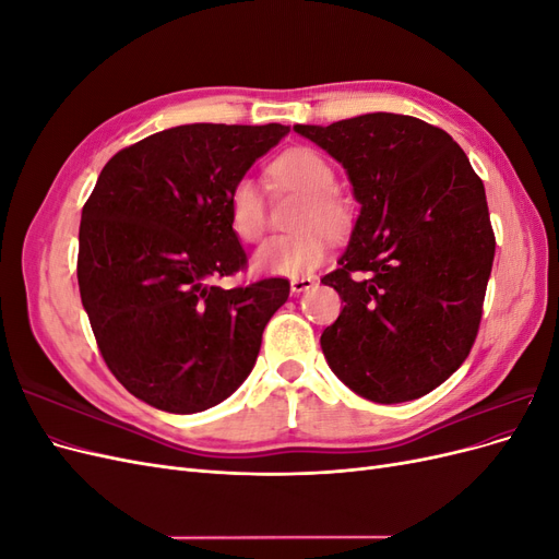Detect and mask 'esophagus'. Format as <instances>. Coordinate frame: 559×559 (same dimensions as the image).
<instances>
[{
  "mask_svg": "<svg viewBox=\"0 0 559 559\" xmlns=\"http://www.w3.org/2000/svg\"><path fill=\"white\" fill-rule=\"evenodd\" d=\"M312 286H317V277H294L292 280V294L300 296V294L310 292Z\"/></svg>",
  "mask_w": 559,
  "mask_h": 559,
  "instance_id": "esophagus-1",
  "label": "esophagus"
}]
</instances>
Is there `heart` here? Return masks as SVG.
<instances>
[{
	"instance_id": "1",
	"label": "heart",
	"mask_w": 559,
	"mask_h": 559,
	"mask_svg": "<svg viewBox=\"0 0 559 559\" xmlns=\"http://www.w3.org/2000/svg\"><path fill=\"white\" fill-rule=\"evenodd\" d=\"M270 177L282 189L302 195L296 212V226L302 228L289 238L267 240L253 257V267L265 275L300 277L321 265L329 251V235H343L349 224L345 202L335 195V173L331 163L312 148H289L270 165ZM230 228L242 242L261 240L265 207L259 183L251 177L235 181L228 193Z\"/></svg>"
}]
</instances>
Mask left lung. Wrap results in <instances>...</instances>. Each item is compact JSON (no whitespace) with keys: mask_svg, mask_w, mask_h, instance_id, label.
Masks as SVG:
<instances>
[{"mask_svg":"<svg viewBox=\"0 0 559 559\" xmlns=\"http://www.w3.org/2000/svg\"><path fill=\"white\" fill-rule=\"evenodd\" d=\"M345 167L361 210L333 286L345 308L321 333L354 394L403 403L468 357L495 261L485 186L450 134L415 116L294 126Z\"/></svg>","mask_w":559,"mask_h":559,"instance_id":"obj_1","label":"left lung"}]
</instances>
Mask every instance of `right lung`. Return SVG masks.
Returning <instances> with one entry per match:
<instances>
[{"label":"right lung","instance_id":"obj_1","mask_svg":"<svg viewBox=\"0 0 559 559\" xmlns=\"http://www.w3.org/2000/svg\"><path fill=\"white\" fill-rule=\"evenodd\" d=\"M289 126L191 123L103 167L81 212L79 292L103 359L132 396L175 415L226 401L257 364L289 282L212 284L245 267L228 193Z\"/></svg>","mask_w":559,"mask_h":559}]
</instances>
